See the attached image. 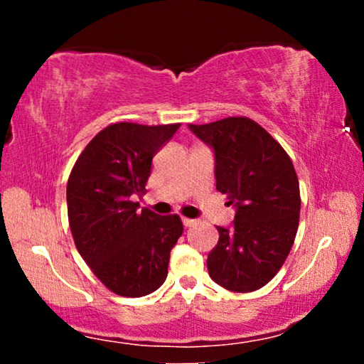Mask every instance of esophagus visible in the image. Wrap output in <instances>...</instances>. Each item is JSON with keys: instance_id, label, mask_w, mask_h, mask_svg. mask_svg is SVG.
<instances>
[{"instance_id": "esophagus-1", "label": "esophagus", "mask_w": 364, "mask_h": 364, "mask_svg": "<svg viewBox=\"0 0 364 364\" xmlns=\"http://www.w3.org/2000/svg\"><path fill=\"white\" fill-rule=\"evenodd\" d=\"M182 223H183V227L188 228V227H192L193 223H196V220H192V218H182Z\"/></svg>"}]
</instances>
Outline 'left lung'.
Masks as SVG:
<instances>
[{
  "label": "left lung",
  "mask_w": 364,
  "mask_h": 364,
  "mask_svg": "<svg viewBox=\"0 0 364 364\" xmlns=\"http://www.w3.org/2000/svg\"><path fill=\"white\" fill-rule=\"evenodd\" d=\"M188 129L213 151L217 191L235 207L232 225L217 227L208 275L230 291L258 290L277 275L295 242L301 200L291 159L248 117Z\"/></svg>",
  "instance_id": "1"
}]
</instances>
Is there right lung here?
I'll list each match as a JSON object with an SVG mask.
<instances>
[{
  "label": "right lung",
  "instance_id": "1",
  "mask_svg": "<svg viewBox=\"0 0 364 364\" xmlns=\"http://www.w3.org/2000/svg\"><path fill=\"white\" fill-rule=\"evenodd\" d=\"M181 124L117 122L87 144L68 181V217L77 252L109 290L144 296L166 282L171 250L182 235L178 215L139 212L152 157Z\"/></svg>",
  "mask_w": 364,
  "mask_h": 364
}]
</instances>
